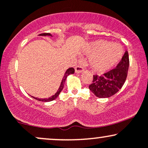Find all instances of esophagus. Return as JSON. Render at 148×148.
<instances>
[{"label":"esophagus","instance_id":"34e87169","mask_svg":"<svg viewBox=\"0 0 148 148\" xmlns=\"http://www.w3.org/2000/svg\"><path fill=\"white\" fill-rule=\"evenodd\" d=\"M84 67H83L82 65H81V64H79V65L76 66L75 67V72L77 73V74H79V73H81L82 72H84Z\"/></svg>","mask_w":148,"mask_h":148}]
</instances>
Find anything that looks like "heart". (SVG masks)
I'll use <instances>...</instances> for the list:
<instances>
[{
  "mask_svg": "<svg viewBox=\"0 0 148 148\" xmlns=\"http://www.w3.org/2000/svg\"><path fill=\"white\" fill-rule=\"evenodd\" d=\"M85 53L90 56L88 63L93 71L103 73L114 67L121 59L123 47L106 40H97L89 44Z\"/></svg>",
  "mask_w": 148,
  "mask_h": 148,
  "instance_id": "b5f03b06",
  "label": "heart"
}]
</instances>
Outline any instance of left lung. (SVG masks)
<instances>
[{
	"label": "left lung",
	"mask_w": 148,
	"mask_h": 148,
	"mask_svg": "<svg viewBox=\"0 0 148 148\" xmlns=\"http://www.w3.org/2000/svg\"><path fill=\"white\" fill-rule=\"evenodd\" d=\"M129 64V54L126 51L115 68L104 73L102 76H93L92 82L89 86L90 90L99 98H108L114 95L126 81Z\"/></svg>",
	"instance_id": "left-lung-1"
}]
</instances>
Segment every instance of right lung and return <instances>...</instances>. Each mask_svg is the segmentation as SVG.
Wrapping results in <instances>:
<instances>
[{"instance_id":"obj_1","label":"right lung","mask_w":148,"mask_h":148,"mask_svg":"<svg viewBox=\"0 0 148 148\" xmlns=\"http://www.w3.org/2000/svg\"><path fill=\"white\" fill-rule=\"evenodd\" d=\"M39 35H40V36H51L52 37V35L50 33H42ZM74 69L73 68V67H70V68L67 69V70L66 71L65 73H64V75L63 76V78H62V81H61L60 87H59L58 90V91L56 92V93L54 95L50 97L47 98V99H41V98L40 99V98L34 97H32L34 98V99H35L36 100H38V101H53V100H54L55 99H56L58 96L59 94L60 93V92L62 91V89H63L64 82H65L67 77L69 75V74H74Z\"/></svg>"}]
</instances>
